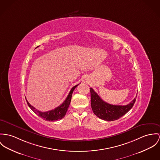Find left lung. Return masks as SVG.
Wrapping results in <instances>:
<instances>
[{
	"mask_svg": "<svg viewBox=\"0 0 160 160\" xmlns=\"http://www.w3.org/2000/svg\"><path fill=\"white\" fill-rule=\"evenodd\" d=\"M91 105L93 112L101 119L107 121L117 120L130 110L136 98L127 105H114L104 102L92 88H90Z\"/></svg>",
	"mask_w": 160,
	"mask_h": 160,
	"instance_id": "obj_1",
	"label": "left lung"
}]
</instances>
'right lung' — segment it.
Listing matches in <instances>:
<instances>
[{
	"instance_id": "right-lung-1",
	"label": "right lung",
	"mask_w": 160,
	"mask_h": 160,
	"mask_svg": "<svg viewBox=\"0 0 160 160\" xmlns=\"http://www.w3.org/2000/svg\"><path fill=\"white\" fill-rule=\"evenodd\" d=\"M78 85H77L74 86L73 88H72L68 97L66 98V100L62 102V105H60L58 107L55 108L54 110L49 111L47 112H41L40 111L37 110V109H35V108H34L33 106H32L28 103V102L26 100L27 104H28V107L32 109V110L35 113H36L38 116L42 118L43 119H44L46 121H55L57 120L62 119V118H63L64 117L67 111L68 110L69 106L71 101L72 94L73 93V91H74L75 88Z\"/></svg>"
}]
</instances>
